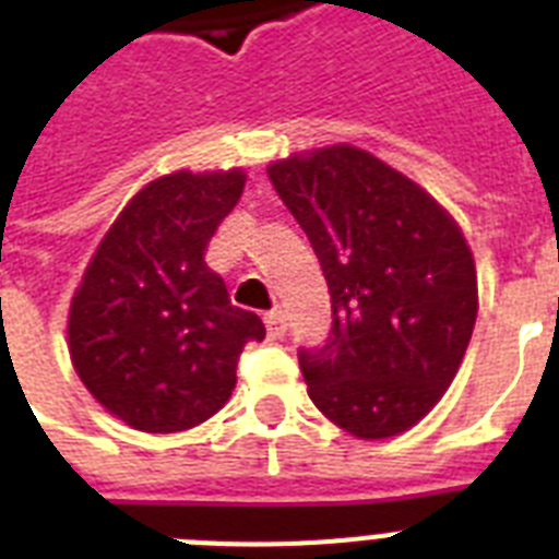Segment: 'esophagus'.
Returning a JSON list of instances; mask_svg holds the SVG:
<instances>
[{
	"instance_id": "1",
	"label": "esophagus",
	"mask_w": 559,
	"mask_h": 559,
	"mask_svg": "<svg viewBox=\"0 0 559 559\" xmlns=\"http://www.w3.org/2000/svg\"><path fill=\"white\" fill-rule=\"evenodd\" d=\"M266 336H270L272 342L284 340V336H287V316L281 313V310H275V313L266 316Z\"/></svg>"
}]
</instances>
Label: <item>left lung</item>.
Returning a JSON list of instances; mask_svg holds the SVG:
<instances>
[{"instance_id": "8db88e82", "label": "left lung", "mask_w": 559, "mask_h": 559, "mask_svg": "<svg viewBox=\"0 0 559 559\" xmlns=\"http://www.w3.org/2000/svg\"><path fill=\"white\" fill-rule=\"evenodd\" d=\"M331 289L319 348H298L307 394L357 438L415 426L450 389L478 313L455 219L371 153L336 144L270 165Z\"/></svg>"}]
</instances>
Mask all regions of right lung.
Here are the masks:
<instances>
[{
  "label": "right lung",
  "instance_id": "right-lung-1",
  "mask_svg": "<svg viewBox=\"0 0 559 559\" xmlns=\"http://www.w3.org/2000/svg\"><path fill=\"white\" fill-rule=\"evenodd\" d=\"M243 170H179L135 193L83 272L69 350L83 385L142 432L209 420L237 382L263 322L231 305L205 249L243 193Z\"/></svg>",
  "mask_w": 559,
  "mask_h": 559
}]
</instances>
